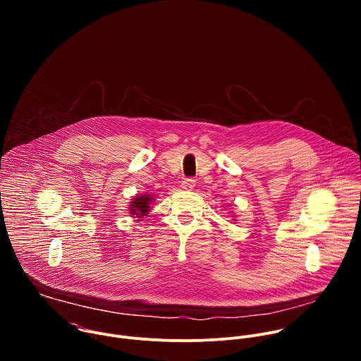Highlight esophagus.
Wrapping results in <instances>:
<instances>
[{"label":"esophagus","mask_w":361,"mask_h":361,"mask_svg":"<svg viewBox=\"0 0 361 361\" xmlns=\"http://www.w3.org/2000/svg\"><path fill=\"white\" fill-rule=\"evenodd\" d=\"M195 187V181L192 178H184L181 181V188L185 191H191Z\"/></svg>","instance_id":"obj_1"}]
</instances>
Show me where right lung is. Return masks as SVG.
Masks as SVG:
<instances>
[{
    "label": "right lung",
    "instance_id": "add662e5",
    "mask_svg": "<svg viewBox=\"0 0 361 361\" xmlns=\"http://www.w3.org/2000/svg\"><path fill=\"white\" fill-rule=\"evenodd\" d=\"M152 198L147 194L144 195H137L135 198H133L131 201V205H130V213L133 216H137L138 217H142V216H147L148 214V210H149V204H151Z\"/></svg>",
    "mask_w": 361,
    "mask_h": 361
}]
</instances>
